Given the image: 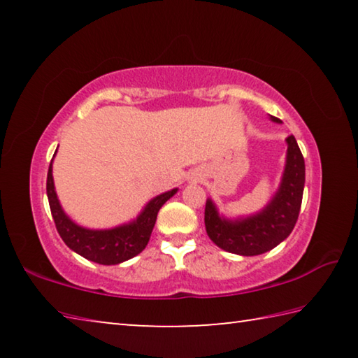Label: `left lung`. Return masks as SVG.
<instances>
[{"instance_id": "obj_1", "label": "left lung", "mask_w": 358, "mask_h": 358, "mask_svg": "<svg viewBox=\"0 0 358 358\" xmlns=\"http://www.w3.org/2000/svg\"><path fill=\"white\" fill-rule=\"evenodd\" d=\"M275 123L280 118L271 117ZM286 167L273 199L256 215L227 220L217 213L211 199L205 205V229L210 240L221 250L238 256H259L273 250L286 240L299 220L303 187H305V159L294 136L286 138Z\"/></svg>"}]
</instances>
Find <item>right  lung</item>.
Instances as JSON below:
<instances>
[{
  "label": "right lung",
  "instance_id": "obj_1",
  "mask_svg": "<svg viewBox=\"0 0 358 358\" xmlns=\"http://www.w3.org/2000/svg\"><path fill=\"white\" fill-rule=\"evenodd\" d=\"M55 156V155H53ZM53 161V159H52ZM178 189L162 192L145 205L134 221L113 229H87L76 224L64 213L55 192L52 162L47 173V197L59 237L72 251L101 265H117L141 254L153 232L157 211Z\"/></svg>",
  "mask_w": 358,
  "mask_h": 358
}]
</instances>
